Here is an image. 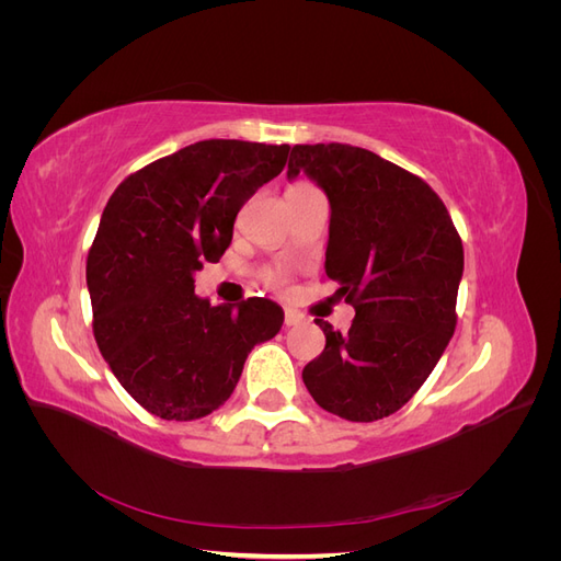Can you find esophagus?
<instances>
[{
  "label": "esophagus",
  "instance_id": "obj_1",
  "mask_svg": "<svg viewBox=\"0 0 561 561\" xmlns=\"http://www.w3.org/2000/svg\"><path fill=\"white\" fill-rule=\"evenodd\" d=\"M304 320H307V318H304L299 311H295V309H285V325H287V328L301 325Z\"/></svg>",
  "mask_w": 561,
  "mask_h": 561
}]
</instances>
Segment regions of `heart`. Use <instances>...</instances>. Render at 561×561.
Returning a JSON list of instances; mask_svg holds the SVG:
<instances>
[{
	"label": "heart",
	"mask_w": 561,
	"mask_h": 561,
	"mask_svg": "<svg viewBox=\"0 0 561 561\" xmlns=\"http://www.w3.org/2000/svg\"><path fill=\"white\" fill-rule=\"evenodd\" d=\"M285 274H283V271H274V268H271V271H264V283L266 285H271V287H283L285 285Z\"/></svg>",
	"instance_id": "1"
}]
</instances>
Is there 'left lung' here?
<instances>
[{"label": "left lung", "mask_w": 561, "mask_h": 561, "mask_svg": "<svg viewBox=\"0 0 561 561\" xmlns=\"http://www.w3.org/2000/svg\"><path fill=\"white\" fill-rule=\"evenodd\" d=\"M299 171L330 198L325 274L355 309L348 334L301 371L311 398L348 421L398 412L428 379L456 330L463 243L449 210L419 175L351 145H295Z\"/></svg>", "instance_id": "obj_1"}]
</instances>
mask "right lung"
Returning a JSON list of instances; mask_svg holds the SVG:
<instances>
[{
    "label": "right lung",
    "mask_w": 561,
    "mask_h": 561,
    "mask_svg": "<svg viewBox=\"0 0 561 561\" xmlns=\"http://www.w3.org/2000/svg\"><path fill=\"white\" fill-rule=\"evenodd\" d=\"M287 145L203 140L128 175L107 201L87 260L93 336L147 412L194 421L225 404L248 353L283 309L250 297L210 307L194 274L231 243L243 203L287 161Z\"/></svg>",
    "instance_id": "add662e5"
}]
</instances>
